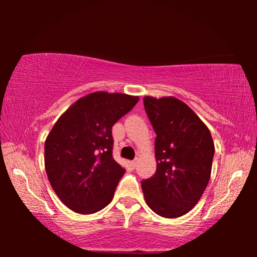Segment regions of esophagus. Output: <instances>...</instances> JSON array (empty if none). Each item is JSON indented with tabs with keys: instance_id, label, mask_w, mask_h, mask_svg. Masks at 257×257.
Wrapping results in <instances>:
<instances>
[{
	"instance_id": "1",
	"label": "esophagus",
	"mask_w": 257,
	"mask_h": 257,
	"mask_svg": "<svg viewBox=\"0 0 257 257\" xmlns=\"http://www.w3.org/2000/svg\"><path fill=\"white\" fill-rule=\"evenodd\" d=\"M131 165H132V167H133V168L137 167V165H138V159H135V160H133L132 163H131Z\"/></svg>"
}]
</instances>
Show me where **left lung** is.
<instances>
[{
  "label": "left lung",
  "instance_id": "obj_1",
  "mask_svg": "<svg viewBox=\"0 0 257 257\" xmlns=\"http://www.w3.org/2000/svg\"><path fill=\"white\" fill-rule=\"evenodd\" d=\"M156 132V174L142 181L147 206L173 219L188 213L208 185L215 149L209 130L174 97H144Z\"/></svg>",
  "mask_w": 257,
  "mask_h": 257
}]
</instances>
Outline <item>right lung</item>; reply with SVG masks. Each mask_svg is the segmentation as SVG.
<instances>
[{
    "label": "right lung",
    "instance_id": "add662e5",
    "mask_svg": "<svg viewBox=\"0 0 257 257\" xmlns=\"http://www.w3.org/2000/svg\"><path fill=\"white\" fill-rule=\"evenodd\" d=\"M139 97L93 92L73 103L56 121L44 145L51 187L73 212L92 214L112 201L125 168L112 157V126Z\"/></svg>",
    "mask_w": 257,
    "mask_h": 257
}]
</instances>
